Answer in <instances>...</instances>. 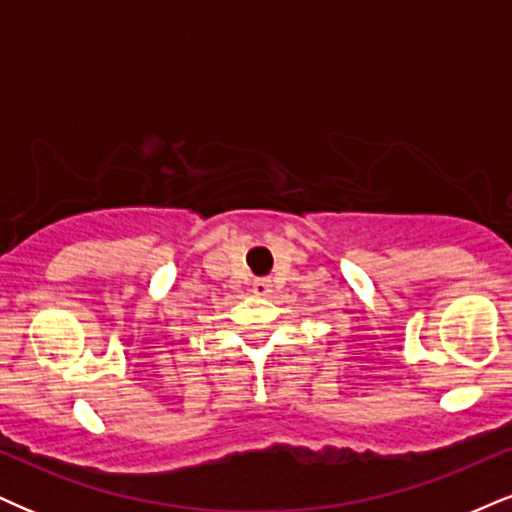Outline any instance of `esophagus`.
Instances as JSON below:
<instances>
[{
	"mask_svg": "<svg viewBox=\"0 0 512 512\" xmlns=\"http://www.w3.org/2000/svg\"><path fill=\"white\" fill-rule=\"evenodd\" d=\"M252 293H255V295H269V293H272V281L264 279V276H262V279H255V281H252Z\"/></svg>",
	"mask_w": 512,
	"mask_h": 512,
	"instance_id": "obj_1",
	"label": "esophagus"
}]
</instances>
